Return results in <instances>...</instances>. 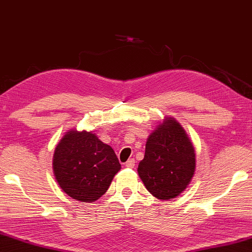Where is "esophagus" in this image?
I'll return each mask as SVG.
<instances>
[{
    "mask_svg": "<svg viewBox=\"0 0 252 252\" xmlns=\"http://www.w3.org/2000/svg\"><path fill=\"white\" fill-rule=\"evenodd\" d=\"M126 167H128V168H133L134 166H135V159L134 158H130V159H128L126 162Z\"/></svg>",
    "mask_w": 252,
    "mask_h": 252,
    "instance_id": "esophagus-1",
    "label": "esophagus"
}]
</instances>
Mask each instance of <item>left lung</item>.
I'll return each mask as SVG.
<instances>
[{
  "mask_svg": "<svg viewBox=\"0 0 252 252\" xmlns=\"http://www.w3.org/2000/svg\"><path fill=\"white\" fill-rule=\"evenodd\" d=\"M195 150L175 118L165 116L148 135L138 175L152 195L170 200L185 191L195 173Z\"/></svg>",
  "mask_w": 252,
  "mask_h": 252,
  "instance_id": "1",
  "label": "left lung"
}]
</instances>
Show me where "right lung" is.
<instances>
[{"mask_svg":"<svg viewBox=\"0 0 252 252\" xmlns=\"http://www.w3.org/2000/svg\"><path fill=\"white\" fill-rule=\"evenodd\" d=\"M52 168L65 194L90 203L105 194L122 166L113 148L96 134L70 129L57 144Z\"/></svg>","mask_w":252,"mask_h":252,"instance_id":"1","label":"right lung"}]
</instances>
